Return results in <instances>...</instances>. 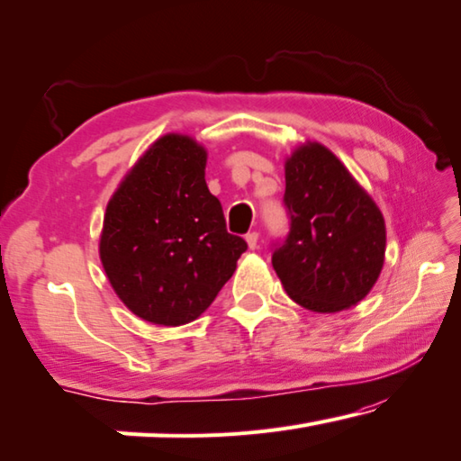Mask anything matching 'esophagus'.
Here are the masks:
<instances>
[{"instance_id":"esophagus-1","label":"esophagus","mask_w":461,"mask_h":461,"mask_svg":"<svg viewBox=\"0 0 461 461\" xmlns=\"http://www.w3.org/2000/svg\"><path fill=\"white\" fill-rule=\"evenodd\" d=\"M246 244L250 250H254V248H258V233L257 231H248L246 233Z\"/></svg>"}]
</instances>
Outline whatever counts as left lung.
<instances>
[{"instance_id":"obj_1","label":"left lung","mask_w":461,"mask_h":461,"mask_svg":"<svg viewBox=\"0 0 461 461\" xmlns=\"http://www.w3.org/2000/svg\"><path fill=\"white\" fill-rule=\"evenodd\" d=\"M291 231L273 254L283 289L302 308L334 313L367 297L385 260V221L371 194L326 145L285 158Z\"/></svg>"}]
</instances>
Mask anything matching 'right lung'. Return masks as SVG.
<instances>
[{"label": "right lung", "mask_w": 461, "mask_h": 461, "mask_svg": "<svg viewBox=\"0 0 461 461\" xmlns=\"http://www.w3.org/2000/svg\"><path fill=\"white\" fill-rule=\"evenodd\" d=\"M204 166L207 149L194 137L166 133L129 167L106 204L102 268L121 302L149 324L199 318L248 248L225 230Z\"/></svg>", "instance_id": "right-lung-1"}]
</instances>
